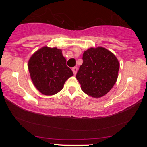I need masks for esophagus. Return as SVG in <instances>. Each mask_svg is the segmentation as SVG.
Listing matches in <instances>:
<instances>
[{
  "label": "esophagus",
  "instance_id": "obj_1",
  "mask_svg": "<svg viewBox=\"0 0 147 147\" xmlns=\"http://www.w3.org/2000/svg\"><path fill=\"white\" fill-rule=\"evenodd\" d=\"M72 72H73L74 75H76L77 74V70H78V68H77V67H74V68H72Z\"/></svg>",
  "mask_w": 147,
  "mask_h": 147
}]
</instances>
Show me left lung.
<instances>
[{"label":"left lung","mask_w":147,"mask_h":147,"mask_svg":"<svg viewBox=\"0 0 147 147\" xmlns=\"http://www.w3.org/2000/svg\"><path fill=\"white\" fill-rule=\"evenodd\" d=\"M82 59L83 63L76 75L82 90L95 98L105 95L117 81L119 68L117 59L102 47L88 49Z\"/></svg>","instance_id":"1"}]
</instances>
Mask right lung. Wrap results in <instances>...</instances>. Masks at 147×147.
I'll return each mask as SVG.
<instances>
[{"label": "right lung", "mask_w": 147, "mask_h": 147, "mask_svg": "<svg viewBox=\"0 0 147 147\" xmlns=\"http://www.w3.org/2000/svg\"><path fill=\"white\" fill-rule=\"evenodd\" d=\"M28 69L34 86L45 95H53L59 92L65 81L73 75L71 69L66 65L62 50L47 46L32 55Z\"/></svg>", "instance_id": "obj_1"}]
</instances>
